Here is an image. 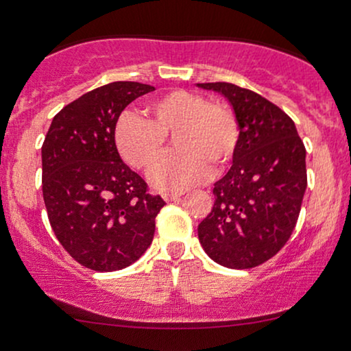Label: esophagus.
I'll list each match as a JSON object with an SVG mask.
<instances>
[{
	"instance_id": "34e87169",
	"label": "esophagus",
	"mask_w": 351,
	"mask_h": 351,
	"mask_svg": "<svg viewBox=\"0 0 351 351\" xmlns=\"http://www.w3.org/2000/svg\"><path fill=\"white\" fill-rule=\"evenodd\" d=\"M181 196H183V191H168V193H163V199L168 201V203H170V201L180 199Z\"/></svg>"
}]
</instances>
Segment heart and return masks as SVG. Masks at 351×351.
Instances as JSON below:
<instances>
[{"label":"heart","instance_id":"heart-1","mask_svg":"<svg viewBox=\"0 0 351 351\" xmlns=\"http://www.w3.org/2000/svg\"><path fill=\"white\" fill-rule=\"evenodd\" d=\"M148 120L123 114L115 125L120 156L136 170L148 171L162 158L167 136L173 135L178 152L152 171L153 186L173 191L203 183L211 173L231 163L239 145L237 117L226 104L209 102L206 95L170 90L145 107Z\"/></svg>","mask_w":351,"mask_h":351}]
</instances>
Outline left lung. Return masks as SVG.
I'll return each instance as SVG.
<instances>
[{"label":"left lung","instance_id":"left-lung-1","mask_svg":"<svg viewBox=\"0 0 351 351\" xmlns=\"http://www.w3.org/2000/svg\"><path fill=\"white\" fill-rule=\"evenodd\" d=\"M198 87L223 94L241 128L232 167L215 183V204L198 226L199 243L224 267H257L284 247L299 219L304 142L291 117L263 95L229 82Z\"/></svg>","mask_w":351,"mask_h":351}]
</instances>
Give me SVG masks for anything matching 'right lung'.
<instances>
[{
    "instance_id": "obj_1",
    "label": "right lung",
    "mask_w": 351,
    "mask_h": 351,
    "mask_svg": "<svg viewBox=\"0 0 351 351\" xmlns=\"http://www.w3.org/2000/svg\"><path fill=\"white\" fill-rule=\"evenodd\" d=\"M155 90L112 82L87 92L52 119L44 138L43 196L52 231L84 267L120 271L147 251L165 206L120 158L115 125L123 108Z\"/></svg>"
}]
</instances>
